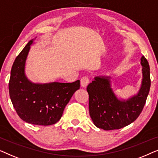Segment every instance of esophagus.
<instances>
[{
	"label": "esophagus",
	"mask_w": 158,
	"mask_h": 158,
	"mask_svg": "<svg viewBox=\"0 0 158 158\" xmlns=\"http://www.w3.org/2000/svg\"><path fill=\"white\" fill-rule=\"evenodd\" d=\"M89 82V78L87 77H84L81 79V86L82 87H86Z\"/></svg>",
	"instance_id": "obj_1"
}]
</instances>
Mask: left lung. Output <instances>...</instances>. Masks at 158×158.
Here are the masks:
<instances>
[{
  "instance_id": "obj_1",
  "label": "left lung",
  "mask_w": 158,
  "mask_h": 158,
  "mask_svg": "<svg viewBox=\"0 0 158 158\" xmlns=\"http://www.w3.org/2000/svg\"><path fill=\"white\" fill-rule=\"evenodd\" d=\"M142 79L138 92L127 99L118 98L112 88L111 77L98 76L87 86L89 111L94 124L104 130L127 127L139 117L150 89V70L148 60L141 58Z\"/></svg>"
}]
</instances>
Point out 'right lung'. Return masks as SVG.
<instances>
[{
  "label": "right lung",
  "instance_id": "add662e5",
  "mask_svg": "<svg viewBox=\"0 0 158 158\" xmlns=\"http://www.w3.org/2000/svg\"><path fill=\"white\" fill-rule=\"evenodd\" d=\"M29 40L14 60L8 85L10 98L19 116L27 123L49 126L61 118L69 100L79 89L80 81L34 83L25 73L26 60L34 43Z\"/></svg>",
  "mask_w": 158,
  "mask_h": 158
}]
</instances>
